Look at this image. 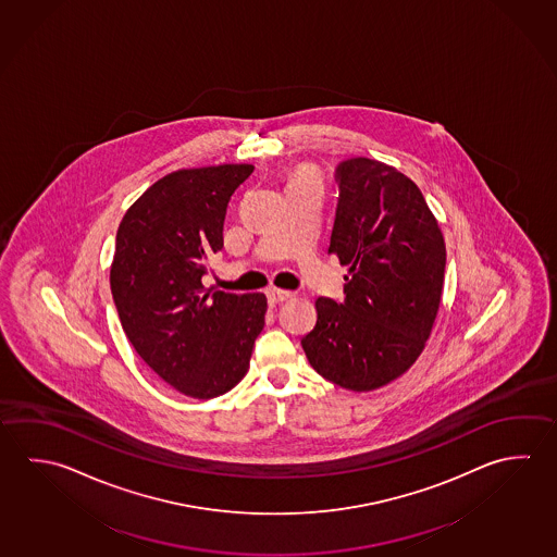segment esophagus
<instances>
[{"label":"esophagus","mask_w":557,"mask_h":557,"mask_svg":"<svg viewBox=\"0 0 557 557\" xmlns=\"http://www.w3.org/2000/svg\"><path fill=\"white\" fill-rule=\"evenodd\" d=\"M267 298H269V304L274 306V304H281L284 302V300H288V298H293V293L281 290V288H269V290H267Z\"/></svg>","instance_id":"obj_1"}]
</instances>
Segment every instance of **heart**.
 Instances as JSON below:
<instances>
[{"label": "heart", "instance_id": "1", "mask_svg": "<svg viewBox=\"0 0 557 557\" xmlns=\"http://www.w3.org/2000/svg\"><path fill=\"white\" fill-rule=\"evenodd\" d=\"M298 181H315V176L312 172L302 169V171L294 172L290 176V183H298Z\"/></svg>", "mask_w": 557, "mask_h": 557}]
</instances>
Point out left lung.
Listing matches in <instances>:
<instances>
[{"mask_svg":"<svg viewBox=\"0 0 557 557\" xmlns=\"http://www.w3.org/2000/svg\"><path fill=\"white\" fill-rule=\"evenodd\" d=\"M339 198L330 253L349 267L344 302L318 298L304 354L330 383L363 393L406 373L442 300L445 243L424 196L385 162L354 157L335 169Z\"/></svg>","mask_w":557,"mask_h":557,"instance_id":"1","label":"left lung"}]
</instances>
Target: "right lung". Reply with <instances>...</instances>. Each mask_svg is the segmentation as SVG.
Wrapping results in <instances>:
<instances>
[{"label": "right lung", "mask_w": 557, "mask_h": 557, "mask_svg": "<svg viewBox=\"0 0 557 557\" xmlns=\"http://www.w3.org/2000/svg\"><path fill=\"white\" fill-rule=\"evenodd\" d=\"M253 164L162 176L123 215L113 255V302L143 361L183 395L215 398L242 381L261 334L264 294L206 290L222 251L233 193Z\"/></svg>", "instance_id": "add662e5"}]
</instances>
